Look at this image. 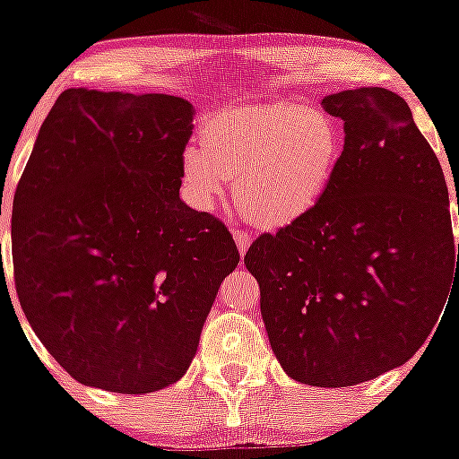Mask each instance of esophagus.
Instances as JSON below:
<instances>
[{
	"mask_svg": "<svg viewBox=\"0 0 459 459\" xmlns=\"http://www.w3.org/2000/svg\"><path fill=\"white\" fill-rule=\"evenodd\" d=\"M233 237H235V244H237V250H239V255H246L247 247L252 244V237L247 235L246 230H239V229L233 230Z\"/></svg>",
	"mask_w": 459,
	"mask_h": 459,
	"instance_id": "obj_1",
	"label": "esophagus"
}]
</instances>
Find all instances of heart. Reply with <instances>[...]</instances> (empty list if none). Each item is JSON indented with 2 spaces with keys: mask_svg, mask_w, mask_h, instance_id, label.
<instances>
[{
  "mask_svg": "<svg viewBox=\"0 0 459 459\" xmlns=\"http://www.w3.org/2000/svg\"><path fill=\"white\" fill-rule=\"evenodd\" d=\"M198 142L181 155L187 198L213 209L235 178L241 213L263 229H284L313 212L343 155L339 120L299 101L218 109L203 120Z\"/></svg>",
  "mask_w": 459,
  "mask_h": 459,
  "instance_id": "1",
  "label": "heart"
}]
</instances>
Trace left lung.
<instances>
[{
    "label": "left lung",
    "instance_id": "1",
    "mask_svg": "<svg viewBox=\"0 0 459 459\" xmlns=\"http://www.w3.org/2000/svg\"><path fill=\"white\" fill-rule=\"evenodd\" d=\"M345 146L317 207L252 241L244 263L281 367L354 386L402 367L459 282L449 189L408 103L386 88L328 94Z\"/></svg>",
    "mask_w": 459,
    "mask_h": 459
}]
</instances>
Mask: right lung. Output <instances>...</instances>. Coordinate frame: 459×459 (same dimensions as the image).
Masks as SVG:
<instances>
[{
  "instance_id": "add662e5",
  "label": "right lung",
  "mask_w": 459,
  "mask_h": 459,
  "mask_svg": "<svg viewBox=\"0 0 459 459\" xmlns=\"http://www.w3.org/2000/svg\"><path fill=\"white\" fill-rule=\"evenodd\" d=\"M192 103L68 88L14 192V287L68 376L144 394L181 380L220 284L229 229L178 198Z\"/></svg>"
}]
</instances>
